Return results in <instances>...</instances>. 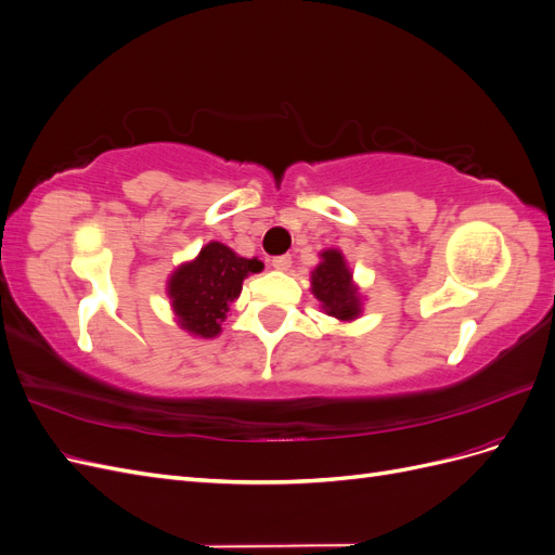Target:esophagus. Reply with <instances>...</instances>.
<instances>
[{"instance_id":"34e87169","label":"esophagus","mask_w":555,"mask_h":555,"mask_svg":"<svg viewBox=\"0 0 555 555\" xmlns=\"http://www.w3.org/2000/svg\"><path fill=\"white\" fill-rule=\"evenodd\" d=\"M271 266L275 268V271H289V268H292V257H289V255L273 257V259H271Z\"/></svg>"}]
</instances>
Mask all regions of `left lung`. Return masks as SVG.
<instances>
[{
    "label": "left lung",
    "instance_id": "left-lung-1",
    "mask_svg": "<svg viewBox=\"0 0 555 555\" xmlns=\"http://www.w3.org/2000/svg\"><path fill=\"white\" fill-rule=\"evenodd\" d=\"M322 263L314 268L312 273V294L317 300H322V308L326 314L335 319H354L359 308V294L351 284V273L338 249H326L322 255Z\"/></svg>",
    "mask_w": 555,
    "mask_h": 555
}]
</instances>
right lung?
Here are the masks:
<instances>
[{
  "mask_svg": "<svg viewBox=\"0 0 555 555\" xmlns=\"http://www.w3.org/2000/svg\"><path fill=\"white\" fill-rule=\"evenodd\" d=\"M263 268L257 259H243L222 243H208L192 263L180 266L169 280V296L178 322L201 338L222 331L229 304L236 300L243 280Z\"/></svg>",
  "mask_w": 555,
  "mask_h": 555,
  "instance_id": "add662e5",
  "label": "right lung"
}]
</instances>
